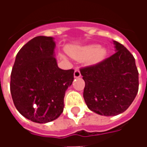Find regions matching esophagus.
Returning <instances> with one entry per match:
<instances>
[{
    "label": "esophagus",
    "instance_id": "esophagus-1",
    "mask_svg": "<svg viewBox=\"0 0 147 147\" xmlns=\"http://www.w3.org/2000/svg\"><path fill=\"white\" fill-rule=\"evenodd\" d=\"M81 76V73H80V70L78 69V68H76V70H75V71H74V77L75 78H79V77Z\"/></svg>",
    "mask_w": 147,
    "mask_h": 147
}]
</instances>
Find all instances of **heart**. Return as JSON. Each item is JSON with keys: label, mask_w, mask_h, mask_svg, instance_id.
Instances as JSON below:
<instances>
[{"label": "heart", "mask_w": 147, "mask_h": 147, "mask_svg": "<svg viewBox=\"0 0 147 147\" xmlns=\"http://www.w3.org/2000/svg\"><path fill=\"white\" fill-rule=\"evenodd\" d=\"M68 54L76 60L86 59L90 64H97L105 57V50L98 45H88L83 47H70L67 49Z\"/></svg>", "instance_id": "heart-1"}]
</instances>
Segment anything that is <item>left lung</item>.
Instances as JSON below:
<instances>
[{"label": "left lung", "mask_w": 147, "mask_h": 147, "mask_svg": "<svg viewBox=\"0 0 147 147\" xmlns=\"http://www.w3.org/2000/svg\"><path fill=\"white\" fill-rule=\"evenodd\" d=\"M116 53L98 64L83 67V98L87 107L102 116H117L132 103L139 90V72L133 55L113 41Z\"/></svg>", "instance_id": "obj_1"}]
</instances>
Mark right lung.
<instances>
[{"label": "right lung", "mask_w": 147, "mask_h": 147, "mask_svg": "<svg viewBox=\"0 0 147 147\" xmlns=\"http://www.w3.org/2000/svg\"><path fill=\"white\" fill-rule=\"evenodd\" d=\"M53 38L38 36L18 52L11 73L14 105L28 120L45 123L64 110V98L74 80V70L59 68Z\"/></svg>", "instance_id": "add662e5"}]
</instances>
